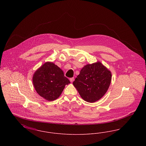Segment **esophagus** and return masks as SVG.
Segmentation results:
<instances>
[{"label":"esophagus","instance_id":"34e87169","mask_svg":"<svg viewBox=\"0 0 146 146\" xmlns=\"http://www.w3.org/2000/svg\"><path fill=\"white\" fill-rule=\"evenodd\" d=\"M74 77H73V78H70V82L71 83H72V82L74 81Z\"/></svg>","mask_w":146,"mask_h":146}]
</instances>
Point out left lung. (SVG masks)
Here are the masks:
<instances>
[{
  "label": "left lung",
  "instance_id": "obj_1",
  "mask_svg": "<svg viewBox=\"0 0 146 146\" xmlns=\"http://www.w3.org/2000/svg\"><path fill=\"white\" fill-rule=\"evenodd\" d=\"M111 79V72L98 62L85 66L73 84L83 99L92 103L104 96Z\"/></svg>",
  "mask_w": 146,
  "mask_h": 146
}]
</instances>
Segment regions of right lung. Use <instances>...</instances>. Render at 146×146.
<instances>
[{
  "label": "right lung",
  "mask_w": 146,
  "mask_h": 146,
  "mask_svg": "<svg viewBox=\"0 0 146 146\" xmlns=\"http://www.w3.org/2000/svg\"><path fill=\"white\" fill-rule=\"evenodd\" d=\"M33 83L37 93L45 100L53 101L59 97L70 80L57 66L45 63L33 76Z\"/></svg>",
  "instance_id": "right-lung-1"
}]
</instances>
